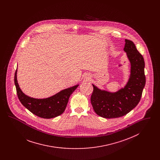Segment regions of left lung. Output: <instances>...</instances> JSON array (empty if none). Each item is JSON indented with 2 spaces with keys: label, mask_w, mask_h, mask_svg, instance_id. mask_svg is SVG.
<instances>
[{
  "label": "left lung",
  "mask_w": 160,
  "mask_h": 160,
  "mask_svg": "<svg viewBox=\"0 0 160 160\" xmlns=\"http://www.w3.org/2000/svg\"><path fill=\"white\" fill-rule=\"evenodd\" d=\"M123 50L131 63L129 80L123 88L116 92L98 89L94 84L91 104L95 112L104 118H116L128 113L137 106L146 83L145 61L134 42L125 39Z\"/></svg>",
  "instance_id": "1"
}]
</instances>
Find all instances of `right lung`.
I'll use <instances>...</instances> for the list:
<instances>
[{
  "instance_id": "right-lung-1",
  "label": "right lung",
  "mask_w": 160,
  "mask_h": 160,
  "mask_svg": "<svg viewBox=\"0 0 160 160\" xmlns=\"http://www.w3.org/2000/svg\"><path fill=\"white\" fill-rule=\"evenodd\" d=\"M16 69L14 76V83L17 94L21 103L33 114L38 117L50 119L62 114L65 111L70 95L74 91L79 84L62 90L53 96L44 99L31 98L25 95L20 89L17 79Z\"/></svg>"
}]
</instances>
